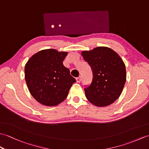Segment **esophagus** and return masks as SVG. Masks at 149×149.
Returning <instances> with one entry per match:
<instances>
[{"mask_svg":"<svg viewBox=\"0 0 149 149\" xmlns=\"http://www.w3.org/2000/svg\"><path fill=\"white\" fill-rule=\"evenodd\" d=\"M81 76H79V77H77V78H76V81H77V83H79L80 82H81Z\"/></svg>","mask_w":149,"mask_h":149,"instance_id":"1","label":"esophagus"}]
</instances>
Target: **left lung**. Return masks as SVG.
<instances>
[{"label":"left lung","instance_id":"left-lung-1","mask_svg":"<svg viewBox=\"0 0 149 149\" xmlns=\"http://www.w3.org/2000/svg\"><path fill=\"white\" fill-rule=\"evenodd\" d=\"M93 72L90 86L84 88L88 100L94 106L105 107L121 95L126 81L125 65L115 51L107 47H98L81 52Z\"/></svg>","mask_w":149,"mask_h":149}]
</instances>
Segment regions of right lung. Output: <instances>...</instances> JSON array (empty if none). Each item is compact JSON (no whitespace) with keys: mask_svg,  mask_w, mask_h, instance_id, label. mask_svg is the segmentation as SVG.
<instances>
[{"mask_svg":"<svg viewBox=\"0 0 149 149\" xmlns=\"http://www.w3.org/2000/svg\"><path fill=\"white\" fill-rule=\"evenodd\" d=\"M67 54V52L54 49L42 50L26 63L24 70L27 88L42 105L56 106L63 102L76 81L63 64Z\"/></svg>","mask_w":149,"mask_h":149,"instance_id":"right-lung-1","label":"right lung"}]
</instances>
